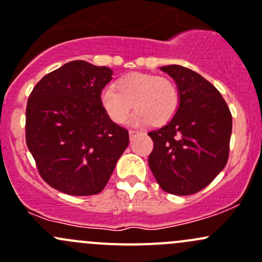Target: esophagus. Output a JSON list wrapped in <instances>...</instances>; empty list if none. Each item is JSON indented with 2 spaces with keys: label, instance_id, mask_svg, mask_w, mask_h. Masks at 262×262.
<instances>
[{
  "label": "esophagus",
  "instance_id": "obj_1",
  "mask_svg": "<svg viewBox=\"0 0 262 262\" xmlns=\"http://www.w3.org/2000/svg\"><path fill=\"white\" fill-rule=\"evenodd\" d=\"M139 133H141V132H138V130H133V129H130V130H129V136H130V138H134V137L138 136Z\"/></svg>",
  "mask_w": 262,
  "mask_h": 262
}]
</instances>
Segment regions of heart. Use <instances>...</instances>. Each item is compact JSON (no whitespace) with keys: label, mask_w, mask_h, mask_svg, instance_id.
<instances>
[{"label":"heart","mask_w":262,"mask_h":262,"mask_svg":"<svg viewBox=\"0 0 262 262\" xmlns=\"http://www.w3.org/2000/svg\"><path fill=\"white\" fill-rule=\"evenodd\" d=\"M180 104L176 84L166 77L149 73H130L101 92L105 113L116 124L128 120L132 107L136 124L163 125L173 118Z\"/></svg>","instance_id":"heart-1"}]
</instances>
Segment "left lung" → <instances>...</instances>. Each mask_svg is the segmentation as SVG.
<instances>
[{
	"label": "left lung",
	"mask_w": 262,
	"mask_h": 262,
	"mask_svg": "<svg viewBox=\"0 0 262 262\" xmlns=\"http://www.w3.org/2000/svg\"><path fill=\"white\" fill-rule=\"evenodd\" d=\"M178 84L180 104L173 118L148 136L150 171L163 191L191 195L212 182L227 165L232 114L221 92L194 71L161 67Z\"/></svg>",
	"instance_id": "obj_1"
}]
</instances>
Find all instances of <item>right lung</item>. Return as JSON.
I'll return each mask as SVG.
<instances>
[{"instance_id":"add662e5","label":"right lung","mask_w":262,"mask_h":262,"mask_svg":"<svg viewBox=\"0 0 262 262\" xmlns=\"http://www.w3.org/2000/svg\"><path fill=\"white\" fill-rule=\"evenodd\" d=\"M113 71L84 60L44 76L26 105L25 136L39 173L68 195L102 191L129 144L128 130L101 105Z\"/></svg>"}]
</instances>
